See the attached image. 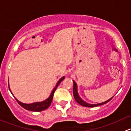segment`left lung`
Segmentation results:
<instances>
[{"instance_id": "1", "label": "left lung", "mask_w": 131, "mask_h": 131, "mask_svg": "<svg viewBox=\"0 0 131 131\" xmlns=\"http://www.w3.org/2000/svg\"><path fill=\"white\" fill-rule=\"evenodd\" d=\"M73 96H74V98H75V101H77V102L79 104H80V105H82V106H85V107H96V106H100V105H104V104H106L108 102H109L111 100H112V98H113V97H111V98H110L109 100H107V101H105V102L103 103H97V104H89L88 103L85 102L84 101H83L82 100L81 98L80 97V96H79V94H78V91H77V84L75 83V82L73 80Z\"/></svg>"}]
</instances>
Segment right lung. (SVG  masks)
<instances>
[{"mask_svg": "<svg viewBox=\"0 0 131 131\" xmlns=\"http://www.w3.org/2000/svg\"><path fill=\"white\" fill-rule=\"evenodd\" d=\"M64 79V77H63L61 78V79H59V81H58L57 84H56V87L52 89V92H51V94H50V96H49L48 98L46 99V100H44V101H42V102H36V103H34L25 104V103H23L20 102V101H19L16 98L15 99L16 100L17 102L18 103V104H19L20 106H21L23 108L27 110L32 111V112H41V111L45 110H46L47 108H48L50 105H51V103H52V99H53L54 93L56 88H58V86L59 85V84H60V83L61 82V81H63ZM9 90H10L9 87ZM10 92H11V91H10ZM11 94H13L12 92Z\"/></svg>", "mask_w": 131, "mask_h": 131, "instance_id": "add662e5", "label": "right lung"}]
</instances>
